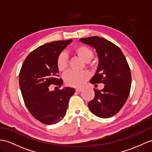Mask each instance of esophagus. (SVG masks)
I'll return each mask as SVG.
<instances>
[{
    "mask_svg": "<svg viewBox=\"0 0 152 152\" xmlns=\"http://www.w3.org/2000/svg\"><path fill=\"white\" fill-rule=\"evenodd\" d=\"M82 90L83 89L82 88H76V92H81V91H82Z\"/></svg>",
    "mask_w": 152,
    "mask_h": 152,
    "instance_id": "1",
    "label": "esophagus"
}]
</instances>
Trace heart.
I'll return each instance as SVG.
<instances>
[{"label":"heart","instance_id":"b5f03b06","mask_svg":"<svg viewBox=\"0 0 152 152\" xmlns=\"http://www.w3.org/2000/svg\"><path fill=\"white\" fill-rule=\"evenodd\" d=\"M75 50L76 53L86 62L91 61L94 56V53L92 50L86 45L77 46L75 48ZM68 64L69 59L67 53L64 51L60 53L56 60L57 67L59 71H64L67 68ZM88 74L85 71L77 72L70 70L64 74V80L68 85L78 87L82 86L85 81L88 80Z\"/></svg>","mask_w":152,"mask_h":152}]
</instances>
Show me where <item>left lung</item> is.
I'll return each mask as SVG.
<instances>
[{"mask_svg": "<svg viewBox=\"0 0 152 152\" xmlns=\"http://www.w3.org/2000/svg\"><path fill=\"white\" fill-rule=\"evenodd\" d=\"M80 40L94 47L99 56L98 69L90 82L104 84L102 90L94 89L95 96L88 102V108L99 118H110L121 109L129 96L130 67L122 50L112 42L96 36Z\"/></svg>", "mask_w": 152, "mask_h": 152, "instance_id": "left-lung-1", "label": "left lung"}]
</instances>
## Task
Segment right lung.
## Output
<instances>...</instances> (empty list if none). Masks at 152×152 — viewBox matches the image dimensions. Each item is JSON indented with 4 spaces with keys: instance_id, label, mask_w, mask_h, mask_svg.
<instances>
[{
    "instance_id": "add662e5",
    "label": "right lung",
    "mask_w": 152,
    "mask_h": 152,
    "mask_svg": "<svg viewBox=\"0 0 152 152\" xmlns=\"http://www.w3.org/2000/svg\"><path fill=\"white\" fill-rule=\"evenodd\" d=\"M72 40L54 41L31 52L19 73V85L24 103L34 118L45 124H56L64 118L69 100L75 94L72 88L50 91L49 86L60 87L56 60Z\"/></svg>"
}]
</instances>
